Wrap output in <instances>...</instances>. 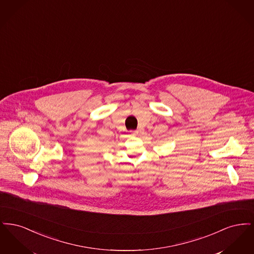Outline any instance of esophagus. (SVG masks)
<instances>
[{"label": "esophagus", "instance_id": "34e87169", "mask_svg": "<svg viewBox=\"0 0 254 254\" xmlns=\"http://www.w3.org/2000/svg\"><path fill=\"white\" fill-rule=\"evenodd\" d=\"M130 132L132 133L133 135H136V134H138L139 131H138V130H131Z\"/></svg>", "mask_w": 254, "mask_h": 254}]
</instances>
